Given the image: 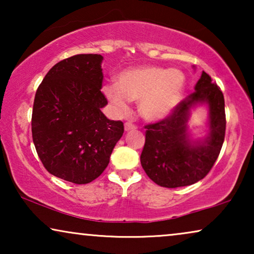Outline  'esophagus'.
Instances as JSON below:
<instances>
[{
	"label": "esophagus",
	"instance_id": "obj_1",
	"mask_svg": "<svg viewBox=\"0 0 254 254\" xmlns=\"http://www.w3.org/2000/svg\"><path fill=\"white\" fill-rule=\"evenodd\" d=\"M134 129H136V126H135L134 124H131V123H126V124H125V130H126V131L134 130Z\"/></svg>",
	"mask_w": 254,
	"mask_h": 254
}]
</instances>
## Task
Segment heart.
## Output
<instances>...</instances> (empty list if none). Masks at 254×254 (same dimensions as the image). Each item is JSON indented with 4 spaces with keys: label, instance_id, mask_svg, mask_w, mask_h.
<instances>
[{
    "label": "heart",
    "instance_id": "1",
    "mask_svg": "<svg viewBox=\"0 0 254 254\" xmlns=\"http://www.w3.org/2000/svg\"><path fill=\"white\" fill-rule=\"evenodd\" d=\"M186 77L179 69L142 65L121 71L116 85L104 88L106 98L119 114L129 110L128 102H138L145 120L158 121L171 116L182 102Z\"/></svg>",
    "mask_w": 254,
    "mask_h": 254
}]
</instances>
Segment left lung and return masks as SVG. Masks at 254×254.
Returning <instances> with one entry per match:
<instances>
[{"instance_id":"obj_1","label":"left lung","mask_w":254,"mask_h":254,"mask_svg":"<svg viewBox=\"0 0 254 254\" xmlns=\"http://www.w3.org/2000/svg\"><path fill=\"white\" fill-rule=\"evenodd\" d=\"M194 90L171 116L145 126L141 165L149 178L162 187L176 189L203 179L223 145L227 124L223 93L204 71ZM201 103L208 106L210 131L203 139L192 141L187 121L192 107Z\"/></svg>"}]
</instances>
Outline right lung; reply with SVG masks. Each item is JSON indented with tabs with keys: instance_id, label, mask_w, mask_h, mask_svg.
I'll return each instance as SVG.
<instances>
[{
	"instance_id": "obj_1",
	"label": "right lung",
	"mask_w": 254,
	"mask_h": 254,
	"mask_svg": "<svg viewBox=\"0 0 254 254\" xmlns=\"http://www.w3.org/2000/svg\"><path fill=\"white\" fill-rule=\"evenodd\" d=\"M103 57L77 54L53 65L34 97L32 138L45 169L74 184H89L110 163L124 134L121 121L102 112Z\"/></svg>"
}]
</instances>
